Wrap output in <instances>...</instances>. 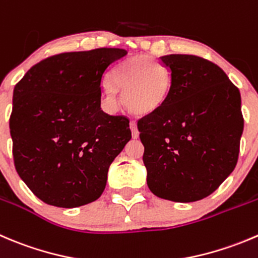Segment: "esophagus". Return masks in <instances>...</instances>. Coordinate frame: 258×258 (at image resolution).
<instances>
[{"mask_svg": "<svg viewBox=\"0 0 258 258\" xmlns=\"http://www.w3.org/2000/svg\"><path fill=\"white\" fill-rule=\"evenodd\" d=\"M130 128H131L132 131V137H134V139H137V137H139V130H137L136 122L135 121L130 122Z\"/></svg>", "mask_w": 258, "mask_h": 258, "instance_id": "34e87169", "label": "esophagus"}]
</instances>
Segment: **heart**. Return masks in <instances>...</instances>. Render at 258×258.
<instances>
[{
	"label": "heart",
	"mask_w": 258,
	"mask_h": 258,
	"mask_svg": "<svg viewBox=\"0 0 258 258\" xmlns=\"http://www.w3.org/2000/svg\"><path fill=\"white\" fill-rule=\"evenodd\" d=\"M171 91V76L156 59L146 55L128 57L112 73V84L103 91V104L108 111L119 106L122 92L126 108L135 114H150L166 102Z\"/></svg>",
	"instance_id": "heart-1"
}]
</instances>
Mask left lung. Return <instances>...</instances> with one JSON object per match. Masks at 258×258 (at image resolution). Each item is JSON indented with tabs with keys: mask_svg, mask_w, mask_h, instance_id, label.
Wrapping results in <instances>:
<instances>
[{
	"mask_svg": "<svg viewBox=\"0 0 258 258\" xmlns=\"http://www.w3.org/2000/svg\"><path fill=\"white\" fill-rule=\"evenodd\" d=\"M160 62L171 76V91L162 107L137 122L147 185L166 201H201L237 165L241 94L218 66L201 56L171 54Z\"/></svg>",
	"mask_w": 258,
	"mask_h": 258,
	"instance_id": "obj_1",
	"label": "left lung"
}]
</instances>
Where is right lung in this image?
<instances>
[{"mask_svg": "<svg viewBox=\"0 0 258 258\" xmlns=\"http://www.w3.org/2000/svg\"><path fill=\"white\" fill-rule=\"evenodd\" d=\"M126 54L101 47L52 55L15 86V167L44 203L76 208L102 196L109 165L131 140L128 118L101 108L104 77Z\"/></svg>", "mask_w": 258, "mask_h": 258, "instance_id": "right-lung-1", "label": "right lung"}]
</instances>
